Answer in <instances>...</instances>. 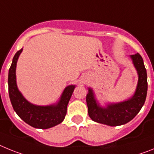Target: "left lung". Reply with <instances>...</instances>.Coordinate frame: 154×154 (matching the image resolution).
Wrapping results in <instances>:
<instances>
[{
  "label": "left lung",
  "mask_w": 154,
  "mask_h": 154,
  "mask_svg": "<svg viewBox=\"0 0 154 154\" xmlns=\"http://www.w3.org/2000/svg\"><path fill=\"white\" fill-rule=\"evenodd\" d=\"M138 74V82L132 97L117 103H107L101 106L91 88H88L86 97L88 115L94 122L109 126L122 125L129 122L143 106L147 94V74L143 60L139 53L130 55Z\"/></svg>",
  "instance_id": "left-lung-1"
}]
</instances>
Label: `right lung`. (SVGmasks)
Segmentation results:
<instances>
[{"mask_svg":"<svg viewBox=\"0 0 154 154\" xmlns=\"http://www.w3.org/2000/svg\"><path fill=\"white\" fill-rule=\"evenodd\" d=\"M23 49L14 55L8 72V92L14 112L25 122L36 129H46L61 123L66 114V109L76 85H68L60 99L49 105H37L29 102L18 90L16 81V66Z\"/></svg>","mask_w":154,"mask_h":154,"instance_id":"add662e5","label":"right lung"}]
</instances>
